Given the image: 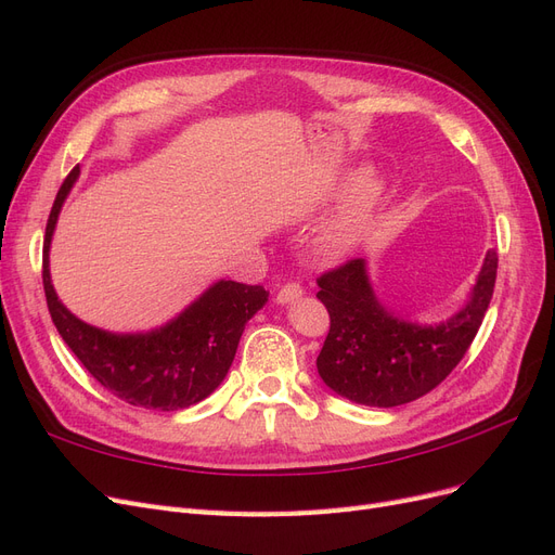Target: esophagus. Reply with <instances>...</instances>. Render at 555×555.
<instances>
[{"mask_svg": "<svg viewBox=\"0 0 555 555\" xmlns=\"http://www.w3.org/2000/svg\"><path fill=\"white\" fill-rule=\"evenodd\" d=\"M300 296H304V289L298 287L296 282H289V284H284V287L278 292V304L280 306H289V304H294V300H298Z\"/></svg>", "mask_w": 555, "mask_h": 555, "instance_id": "1", "label": "esophagus"}]
</instances>
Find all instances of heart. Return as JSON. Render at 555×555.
<instances>
[{"mask_svg":"<svg viewBox=\"0 0 555 555\" xmlns=\"http://www.w3.org/2000/svg\"><path fill=\"white\" fill-rule=\"evenodd\" d=\"M345 192L349 194L340 208L312 233L310 249L322 263H340L349 259L371 238L386 196V184L377 176L361 178V171L354 169L333 184L328 196L338 198Z\"/></svg>","mask_w":555,"mask_h":555,"instance_id":"1","label":"heart"}]
</instances>
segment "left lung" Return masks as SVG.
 Wrapping results in <instances>:
<instances>
[{
	"instance_id": "obj_1",
	"label": "left lung",
	"mask_w": 555,
	"mask_h": 555,
	"mask_svg": "<svg viewBox=\"0 0 555 555\" xmlns=\"http://www.w3.org/2000/svg\"><path fill=\"white\" fill-rule=\"evenodd\" d=\"M498 255L486 251L463 306L442 322L418 324L386 310L365 259L317 280L331 331L317 373L331 391L367 408H396L435 389L459 365L489 310Z\"/></svg>"
}]
</instances>
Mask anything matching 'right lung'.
<instances>
[{"label": "right lung", "instance_id": "right-lung-1", "mask_svg": "<svg viewBox=\"0 0 555 555\" xmlns=\"http://www.w3.org/2000/svg\"><path fill=\"white\" fill-rule=\"evenodd\" d=\"M78 178L80 166L62 182L43 241V289L55 328L88 373L129 405L162 412L196 405L227 377L245 324L268 304V292L217 280L157 328L113 333L82 322L62 304L50 278V243Z\"/></svg>", "mask_w": 555, "mask_h": 555}]
</instances>
